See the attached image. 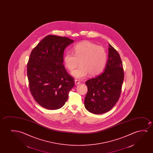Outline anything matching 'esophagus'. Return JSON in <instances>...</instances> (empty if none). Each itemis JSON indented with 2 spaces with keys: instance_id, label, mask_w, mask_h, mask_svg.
Segmentation results:
<instances>
[{
  "instance_id": "34e87169",
  "label": "esophagus",
  "mask_w": 153,
  "mask_h": 153,
  "mask_svg": "<svg viewBox=\"0 0 153 153\" xmlns=\"http://www.w3.org/2000/svg\"><path fill=\"white\" fill-rule=\"evenodd\" d=\"M80 84V82H79V80H78L75 79V84L76 85H78V84Z\"/></svg>"
}]
</instances>
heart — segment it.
I'll list each match as a JSON object with an SVG mask.
<instances>
[{"label":"heart","instance_id":"1","mask_svg":"<svg viewBox=\"0 0 153 153\" xmlns=\"http://www.w3.org/2000/svg\"><path fill=\"white\" fill-rule=\"evenodd\" d=\"M71 52H67L64 56L65 66L72 71L79 64L80 66L71 72V75L77 79L90 76L98 75L105 69L107 62V54L105 48L91 42H82L76 45Z\"/></svg>","mask_w":153,"mask_h":153}]
</instances>
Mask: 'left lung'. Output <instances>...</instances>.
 <instances>
[{"label":"left lung","mask_w":153,"mask_h":153,"mask_svg":"<svg viewBox=\"0 0 153 153\" xmlns=\"http://www.w3.org/2000/svg\"><path fill=\"white\" fill-rule=\"evenodd\" d=\"M123 80L121 59L109 44L108 59L104 72L86 82L88 91L84 105L86 110L96 114L110 110L119 99Z\"/></svg>","instance_id":"8db88e82"}]
</instances>
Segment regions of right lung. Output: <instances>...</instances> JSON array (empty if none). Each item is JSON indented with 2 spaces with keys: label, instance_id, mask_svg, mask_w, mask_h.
Here are the masks:
<instances>
[{
  "label": "right lung",
  "instance_id": "add662e5",
  "mask_svg": "<svg viewBox=\"0 0 153 153\" xmlns=\"http://www.w3.org/2000/svg\"><path fill=\"white\" fill-rule=\"evenodd\" d=\"M66 37L48 35L32 51L27 65L30 90L45 109H60L74 86L73 78L63 65L65 48L73 43Z\"/></svg>",
  "mask_w": 153,
  "mask_h": 153
}]
</instances>
